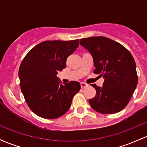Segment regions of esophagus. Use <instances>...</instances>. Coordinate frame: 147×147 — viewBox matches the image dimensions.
<instances>
[{"mask_svg": "<svg viewBox=\"0 0 147 147\" xmlns=\"http://www.w3.org/2000/svg\"><path fill=\"white\" fill-rule=\"evenodd\" d=\"M80 85H81V88L83 89V88H85L86 87H87V86H88V84H86V83H84V82H81Z\"/></svg>", "mask_w": 147, "mask_h": 147, "instance_id": "obj_1", "label": "esophagus"}]
</instances>
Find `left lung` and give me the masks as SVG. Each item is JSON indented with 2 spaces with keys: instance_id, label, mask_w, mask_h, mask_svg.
<instances>
[{
  "instance_id": "left-lung-1",
  "label": "left lung",
  "mask_w": 147,
  "mask_h": 147,
  "mask_svg": "<svg viewBox=\"0 0 147 147\" xmlns=\"http://www.w3.org/2000/svg\"><path fill=\"white\" fill-rule=\"evenodd\" d=\"M80 42L92 56L94 73L105 79L102 87L92 84L96 95L89 100L90 106L102 114L120 112L129 103L137 85L134 57L124 46L105 37L82 38Z\"/></svg>"
}]
</instances>
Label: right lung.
<instances>
[{
	"mask_svg": "<svg viewBox=\"0 0 147 147\" xmlns=\"http://www.w3.org/2000/svg\"><path fill=\"white\" fill-rule=\"evenodd\" d=\"M79 45V40L44 41L31 49L19 68L21 91L30 109L38 116L55 119L66 113L80 84H60L58 71L66 67L68 56Z\"/></svg>",
	"mask_w": 147,
	"mask_h": 147,
	"instance_id": "1",
	"label": "right lung"
}]
</instances>
